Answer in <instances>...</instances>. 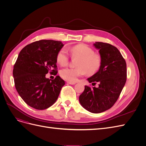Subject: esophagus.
<instances>
[{
  "label": "esophagus",
  "instance_id": "esophagus-1",
  "mask_svg": "<svg viewBox=\"0 0 146 146\" xmlns=\"http://www.w3.org/2000/svg\"><path fill=\"white\" fill-rule=\"evenodd\" d=\"M67 82L70 85H75L76 84V82H69V81H67Z\"/></svg>",
  "mask_w": 146,
  "mask_h": 146
}]
</instances>
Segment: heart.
<instances>
[{
	"instance_id": "obj_1",
	"label": "heart",
	"mask_w": 146,
	"mask_h": 146,
	"mask_svg": "<svg viewBox=\"0 0 146 146\" xmlns=\"http://www.w3.org/2000/svg\"><path fill=\"white\" fill-rule=\"evenodd\" d=\"M73 56H78V68H64L60 71L61 76L68 81L75 82L79 77L86 74V72L90 74L96 73L101 66V58L100 55L95 54L94 50L84 44L75 45L70 49ZM56 60L61 66L67 64L69 60L68 54L65 49H62L58 52Z\"/></svg>"
}]
</instances>
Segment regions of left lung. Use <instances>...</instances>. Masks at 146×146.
<instances>
[{"label": "left lung", "instance_id": "left-lung-1", "mask_svg": "<svg viewBox=\"0 0 146 146\" xmlns=\"http://www.w3.org/2000/svg\"><path fill=\"white\" fill-rule=\"evenodd\" d=\"M94 46L99 49L101 66L92 76L90 83L98 88L85 86L79 96L80 104L88 111L100 113L109 110L116 102L126 81V61L118 49L109 43L96 42Z\"/></svg>", "mask_w": 146, "mask_h": 146}]
</instances>
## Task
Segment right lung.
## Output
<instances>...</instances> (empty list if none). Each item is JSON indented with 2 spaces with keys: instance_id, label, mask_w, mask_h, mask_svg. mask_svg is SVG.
<instances>
[{
  "instance_id": "right-lung-1",
  "label": "right lung",
  "mask_w": 146,
  "mask_h": 146,
  "mask_svg": "<svg viewBox=\"0 0 146 146\" xmlns=\"http://www.w3.org/2000/svg\"><path fill=\"white\" fill-rule=\"evenodd\" d=\"M64 46L60 41L40 40L25 46L13 69L16 90L24 101L37 110H44L57 100L65 82L59 76L46 78L48 72L57 74L56 56Z\"/></svg>"
}]
</instances>
